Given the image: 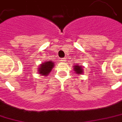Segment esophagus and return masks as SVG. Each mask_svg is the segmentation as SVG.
<instances>
[{
	"instance_id": "34e87169",
	"label": "esophagus",
	"mask_w": 122,
	"mask_h": 122,
	"mask_svg": "<svg viewBox=\"0 0 122 122\" xmlns=\"http://www.w3.org/2000/svg\"><path fill=\"white\" fill-rule=\"evenodd\" d=\"M61 61L62 62H65V58H62V59H61Z\"/></svg>"
}]
</instances>
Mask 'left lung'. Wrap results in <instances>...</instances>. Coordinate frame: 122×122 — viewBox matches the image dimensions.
<instances>
[{
    "instance_id": "8db88e82",
    "label": "left lung",
    "mask_w": 122,
    "mask_h": 122,
    "mask_svg": "<svg viewBox=\"0 0 122 122\" xmlns=\"http://www.w3.org/2000/svg\"><path fill=\"white\" fill-rule=\"evenodd\" d=\"M73 66H74V71H75L76 74H79V75L83 74L84 69H83V67H82V66L80 65V64H78V65H73Z\"/></svg>"
}]
</instances>
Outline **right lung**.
Wrapping results in <instances>:
<instances>
[{"label": "right lung", "mask_w": 122, "mask_h": 122, "mask_svg": "<svg viewBox=\"0 0 122 122\" xmlns=\"http://www.w3.org/2000/svg\"><path fill=\"white\" fill-rule=\"evenodd\" d=\"M55 66V63L51 61H44V63H40L39 67L38 69V71L42 76H47L51 73L52 69Z\"/></svg>", "instance_id": "obj_1"}]
</instances>
